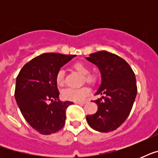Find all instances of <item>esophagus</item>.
I'll use <instances>...</instances> for the list:
<instances>
[{
    "mask_svg": "<svg viewBox=\"0 0 158 158\" xmlns=\"http://www.w3.org/2000/svg\"><path fill=\"white\" fill-rule=\"evenodd\" d=\"M87 102V101H80V102H76L75 103L76 104H79V105H84Z\"/></svg>",
    "mask_w": 158,
    "mask_h": 158,
    "instance_id": "esophagus-1",
    "label": "esophagus"
}]
</instances>
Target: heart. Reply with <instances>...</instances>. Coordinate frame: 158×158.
I'll return each instance as SVG.
<instances>
[{
  "label": "heart",
  "mask_w": 158,
  "mask_h": 158,
  "mask_svg": "<svg viewBox=\"0 0 158 158\" xmlns=\"http://www.w3.org/2000/svg\"><path fill=\"white\" fill-rule=\"evenodd\" d=\"M74 68L79 74L84 75V80L87 84H94L97 82V76L94 74H89V68L84 62H75L73 64ZM56 83L59 87L64 85V71L60 69L56 75ZM89 94V89L86 87H82L79 89H66L62 92V98L64 100L73 102H80L85 98Z\"/></svg>",
  "instance_id": "obj_1"
}]
</instances>
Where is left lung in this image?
I'll list each match as a JSON object with an SVG mask.
<instances>
[{
  "label": "left lung",
  "instance_id": "8db88e82",
  "mask_svg": "<svg viewBox=\"0 0 158 158\" xmlns=\"http://www.w3.org/2000/svg\"><path fill=\"white\" fill-rule=\"evenodd\" d=\"M87 60L101 71L102 84L96 94L102 95L94 101L98 104V111L87 115V121L97 131H113L125 122L131 111L137 95L135 74L125 60L106 51L92 53Z\"/></svg>",
  "mask_w": 158,
  "mask_h": 158
}]
</instances>
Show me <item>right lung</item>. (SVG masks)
<instances>
[{"instance_id": "right-lung-1", "label": "right lung", "mask_w": 158, "mask_h": 158, "mask_svg": "<svg viewBox=\"0 0 158 158\" xmlns=\"http://www.w3.org/2000/svg\"><path fill=\"white\" fill-rule=\"evenodd\" d=\"M76 55L44 53L26 63L16 78L15 97L22 115L42 135L59 131L72 102L60 100L56 73Z\"/></svg>"}]
</instances>
